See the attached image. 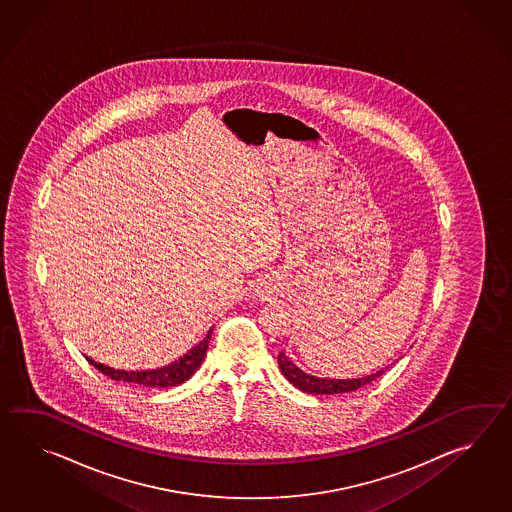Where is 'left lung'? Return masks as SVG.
Listing matches in <instances>:
<instances>
[{
  "label": "left lung",
  "instance_id": "1",
  "mask_svg": "<svg viewBox=\"0 0 512 512\" xmlns=\"http://www.w3.org/2000/svg\"><path fill=\"white\" fill-rule=\"evenodd\" d=\"M278 366L282 370L283 377L291 382L294 388H298V390L305 393H313V395L355 392L362 386L379 379L384 373V370L377 371V373H371V375L362 377V379H320V377L309 375V373L300 370L293 360L285 355V351H280V355H278Z\"/></svg>",
  "mask_w": 512,
  "mask_h": 512
}]
</instances>
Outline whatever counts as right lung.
Returning <instances> with one entry per match:
<instances>
[{
    "label": "right lung",
    "instance_id": "obj_1",
    "mask_svg": "<svg viewBox=\"0 0 512 512\" xmlns=\"http://www.w3.org/2000/svg\"><path fill=\"white\" fill-rule=\"evenodd\" d=\"M210 337H212V329L208 331L207 337L197 344L196 348L190 349L181 359L175 360L172 364L163 366L159 370H113V368L104 366V364L95 362V360L87 359V362L93 364L100 373L108 375L109 379H113V381L131 382V384L144 386V388H170V386L183 384V382L188 381L196 373L197 368L201 366V362H203L205 355H207Z\"/></svg>",
    "mask_w": 512,
    "mask_h": 512
}]
</instances>
